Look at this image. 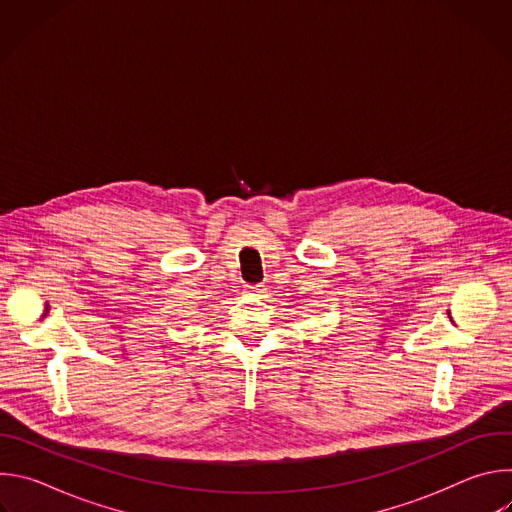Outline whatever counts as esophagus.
<instances>
[{
    "instance_id": "1",
    "label": "esophagus",
    "mask_w": 512,
    "mask_h": 512,
    "mask_svg": "<svg viewBox=\"0 0 512 512\" xmlns=\"http://www.w3.org/2000/svg\"><path fill=\"white\" fill-rule=\"evenodd\" d=\"M251 289L255 291V296H261V294H265V291H267L265 285H255V287H251Z\"/></svg>"
}]
</instances>
